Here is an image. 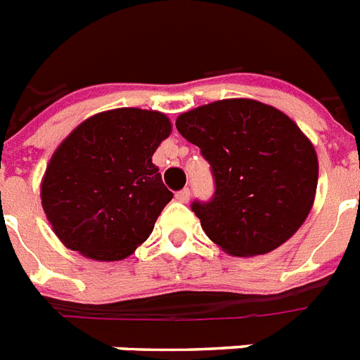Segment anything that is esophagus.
Instances as JSON below:
<instances>
[{
    "label": "esophagus",
    "mask_w": 360,
    "mask_h": 360,
    "mask_svg": "<svg viewBox=\"0 0 360 360\" xmlns=\"http://www.w3.org/2000/svg\"><path fill=\"white\" fill-rule=\"evenodd\" d=\"M175 200L181 203H186L188 200H191V191H188V188H183V191H179L177 194H175Z\"/></svg>",
    "instance_id": "1"
}]
</instances>
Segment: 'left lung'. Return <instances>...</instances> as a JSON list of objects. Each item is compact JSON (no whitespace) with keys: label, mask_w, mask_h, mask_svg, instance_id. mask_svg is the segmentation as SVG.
Wrapping results in <instances>:
<instances>
[{"label":"left lung","mask_w":360,"mask_h":360,"mask_svg":"<svg viewBox=\"0 0 360 360\" xmlns=\"http://www.w3.org/2000/svg\"><path fill=\"white\" fill-rule=\"evenodd\" d=\"M175 127L211 166L213 198L191 207L222 250L267 254L301 228L316 196L318 157L288 115L226 98L181 114Z\"/></svg>","instance_id":"1"}]
</instances>
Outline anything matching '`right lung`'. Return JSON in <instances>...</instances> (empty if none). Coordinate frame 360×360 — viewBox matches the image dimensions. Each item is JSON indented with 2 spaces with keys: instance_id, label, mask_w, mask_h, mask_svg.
<instances>
[{
  "instance_id": "add662e5",
  "label": "right lung",
  "mask_w": 360,
  "mask_h": 360,
  "mask_svg": "<svg viewBox=\"0 0 360 360\" xmlns=\"http://www.w3.org/2000/svg\"><path fill=\"white\" fill-rule=\"evenodd\" d=\"M172 132L160 112L117 108L78 124L42 179V209L65 246L93 259L130 256L174 194L153 164Z\"/></svg>"
}]
</instances>
